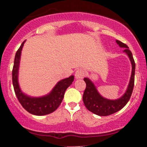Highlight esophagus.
<instances>
[{"instance_id": "34e87169", "label": "esophagus", "mask_w": 147, "mask_h": 147, "mask_svg": "<svg viewBox=\"0 0 147 147\" xmlns=\"http://www.w3.org/2000/svg\"><path fill=\"white\" fill-rule=\"evenodd\" d=\"M84 76H85V71L83 69H78L75 73V77L77 80L82 79Z\"/></svg>"}]
</instances>
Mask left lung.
Wrapping results in <instances>:
<instances>
[{"instance_id": "8db88e82", "label": "left lung", "mask_w": 147, "mask_h": 147, "mask_svg": "<svg viewBox=\"0 0 147 147\" xmlns=\"http://www.w3.org/2000/svg\"><path fill=\"white\" fill-rule=\"evenodd\" d=\"M116 42L120 47L124 48L123 52L127 55L131 64V77L124 94L116 100L107 99L100 94L97 87L91 80L88 78H84V81L86 83V88L83 94V102L89 111L99 116H108L122 109L129 100L134 88L135 63L133 58L132 53L129 50V47L126 44L117 40Z\"/></svg>"}]
</instances>
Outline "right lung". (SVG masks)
Listing matches in <instances>:
<instances>
[{
  "label": "right lung",
  "mask_w": 147,
  "mask_h": 147,
  "mask_svg": "<svg viewBox=\"0 0 147 147\" xmlns=\"http://www.w3.org/2000/svg\"><path fill=\"white\" fill-rule=\"evenodd\" d=\"M25 42L26 40L21 44L15 56L14 65L12 72L15 93L23 107L29 113L37 116L48 115L55 111L60 106L64 98L65 91L74 81V76L71 75L69 78L60 80L48 94L44 96L31 97L25 94L20 89L18 82L20 56Z\"/></svg>",
  "instance_id": "obj_1"
}]
</instances>
